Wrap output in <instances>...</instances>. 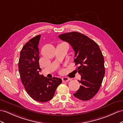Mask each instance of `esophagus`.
Returning <instances> with one entry per match:
<instances>
[{"mask_svg": "<svg viewBox=\"0 0 123 123\" xmlns=\"http://www.w3.org/2000/svg\"><path fill=\"white\" fill-rule=\"evenodd\" d=\"M62 80L63 82H68V81L70 80L68 78L66 77H64L62 78Z\"/></svg>", "mask_w": 123, "mask_h": 123, "instance_id": "esophagus-1", "label": "esophagus"}]
</instances>
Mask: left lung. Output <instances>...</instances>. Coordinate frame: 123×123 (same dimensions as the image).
I'll return each instance as SVG.
<instances>
[{
	"mask_svg": "<svg viewBox=\"0 0 123 123\" xmlns=\"http://www.w3.org/2000/svg\"><path fill=\"white\" fill-rule=\"evenodd\" d=\"M61 40L69 43L75 51L74 62L79 65L78 73L81 84L74 94L78 99L87 101L98 92L105 74L104 58L98 45L85 35L76 31L59 35Z\"/></svg>",
	"mask_w": 123,
	"mask_h": 123,
	"instance_id": "obj_1",
	"label": "left lung"
}]
</instances>
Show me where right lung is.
<instances>
[{
  "instance_id": "1",
  "label": "right lung",
  "mask_w": 123,
  "mask_h": 123,
  "mask_svg": "<svg viewBox=\"0 0 123 123\" xmlns=\"http://www.w3.org/2000/svg\"><path fill=\"white\" fill-rule=\"evenodd\" d=\"M40 35L30 39L23 47L18 61V71L24 88L29 95L37 101L47 102L52 99L56 88L62 83L57 77L49 78L39 74Z\"/></svg>"
}]
</instances>
